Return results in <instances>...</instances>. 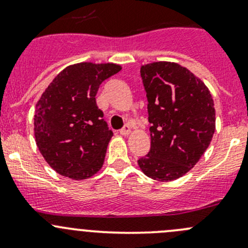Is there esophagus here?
Listing matches in <instances>:
<instances>
[{
    "instance_id": "1",
    "label": "esophagus",
    "mask_w": 248,
    "mask_h": 248,
    "mask_svg": "<svg viewBox=\"0 0 248 248\" xmlns=\"http://www.w3.org/2000/svg\"><path fill=\"white\" fill-rule=\"evenodd\" d=\"M120 133H121L122 136H128V134L131 133V126H129V124H124V128L120 129Z\"/></svg>"
}]
</instances>
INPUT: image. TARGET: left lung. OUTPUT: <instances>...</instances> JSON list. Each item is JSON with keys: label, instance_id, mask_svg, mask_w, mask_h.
Here are the masks:
<instances>
[{"label": "left lung", "instance_id": "8db88e82", "mask_svg": "<svg viewBox=\"0 0 248 248\" xmlns=\"http://www.w3.org/2000/svg\"><path fill=\"white\" fill-rule=\"evenodd\" d=\"M147 97L151 147L139 168L157 181H172L191 170L215 133L214 99L206 85L175 62L140 68Z\"/></svg>", "mask_w": 248, "mask_h": 248}]
</instances>
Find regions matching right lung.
<instances>
[{"label": "right lung", "instance_id": "add662e5", "mask_svg": "<svg viewBox=\"0 0 248 248\" xmlns=\"http://www.w3.org/2000/svg\"><path fill=\"white\" fill-rule=\"evenodd\" d=\"M115 63L81 62L60 72L36 104L34 138L42 156L73 180L102 168L112 132L96 104L99 85L117 72Z\"/></svg>", "mask_w": 248, "mask_h": 248}]
</instances>
